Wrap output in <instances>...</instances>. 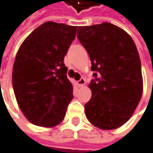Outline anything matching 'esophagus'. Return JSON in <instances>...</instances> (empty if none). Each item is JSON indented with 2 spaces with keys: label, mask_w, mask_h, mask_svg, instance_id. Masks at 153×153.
Instances as JSON below:
<instances>
[{
  "label": "esophagus",
  "mask_w": 153,
  "mask_h": 153,
  "mask_svg": "<svg viewBox=\"0 0 153 153\" xmlns=\"http://www.w3.org/2000/svg\"><path fill=\"white\" fill-rule=\"evenodd\" d=\"M85 83H86V81H85L84 78H81V79L78 81V84H79L80 86H84Z\"/></svg>",
  "instance_id": "esophagus-1"
}]
</instances>
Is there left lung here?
<instances>
[{"mask_svg":"<svg viewBox=\"0 0 153 153\" xmlns=\"http://www.w3.org/2000/svg\"><path fill=\"white\" fill-rule=\"evenodd\" d=\"M77 37L89 53L94 71L85 115L95 127L117 129L129 121L143 95L136 45L125 30L109 22L80 26Z\"/></svg>","mask_w":153,"mask_h":153,"instance_id":"8db88e82","label":"left lung"}]
</instances>
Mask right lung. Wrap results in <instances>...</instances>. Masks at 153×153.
<instances>
[{"label": "right lung", "mask_w": 153, "mask_h": 153, "mask_svg": "<svg viewBox=\"0 0 153 153\" xmlns=\"http://www.w3.org/2000/svg\"><path fill=\"white\" fill-rule=\"evenodd\" d=\"M77 26L47 22L22 43L13 69L18 105L31 123L53 127L62 122L73 98L63 60Z\"/></svg>", "instance_id": "1"}]
</instances>
